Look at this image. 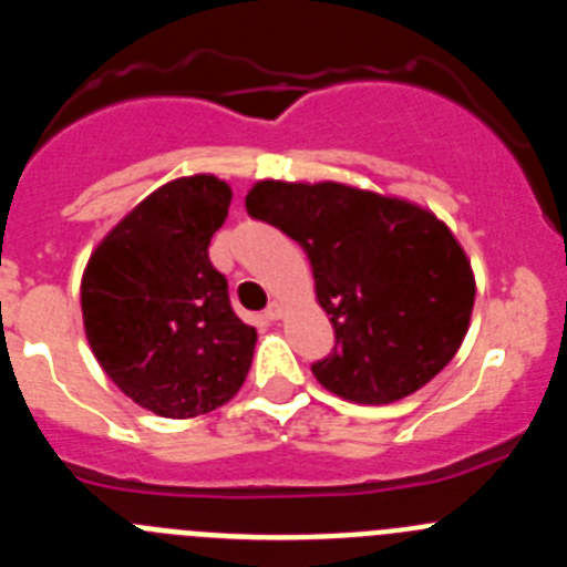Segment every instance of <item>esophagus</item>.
Segmentation results:
<instances>
[{"mask_svg":"<svg viewBox=\"0 0 567 567\" xmlns=\"http://www.w3.org/2000/svg\"><path fill=\"white\" fill-rule=\"evenodd\" d=\"M264 315H267L269 320H280V318H284V307H280L278 300H272V303H269V307L264 309Z\"/></svg>","mask_w":567,"mask_h":567,"instance_id":"esophagus-1","label":"esophagus"}]
</instances>
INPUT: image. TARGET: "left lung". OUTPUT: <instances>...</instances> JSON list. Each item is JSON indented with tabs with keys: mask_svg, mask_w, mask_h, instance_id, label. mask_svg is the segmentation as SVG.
Listing matches in <instances>:
<instances>
[{
	"mask_svg": "<svg viewBox=\"0 0 567 567\" xmlns=\"http://www.w3.org/2000/svg\"><path fill=\"white\" fill-rule=\"evenodd\" d=\"M247 213L298 240L334 349L312 365L352 403L409 398L457 354L474 309V272L452 229L403 198L338 182H258Z\"/></svg>",
	"mask_w": 567,
	"mask_h": 567,
	"instance_id": "obj_1",
	"label": "left lung"
}]
</instances>
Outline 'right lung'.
<instances>
[{
    "instance_id": "1",
    "label": "right lung",
    "mask_w": 567,
    "mask_h": 567,
    "mask_svg": "<svg viewBox=\"0 0 567 567\" xmlns=\"http://www.w3.org/2000/svg\"><path fill=\"white\" fill-rule=\"evenodd\" d=\"M229 202L215 175L175 178L124 215L84 269L90 349L133 403L162 417L213 412L252 363L258 334L233 312L207 252Z\"/></svg>"
}]
</instances>
